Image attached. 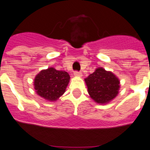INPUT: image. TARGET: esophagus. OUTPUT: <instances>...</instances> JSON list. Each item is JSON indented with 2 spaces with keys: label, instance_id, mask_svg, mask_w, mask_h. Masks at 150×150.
Instances as JSON below:
<instances>
[{
  "label": "esophagus",
  "instance_id": "obj_1",
  "mask_svg": "<svg viewBox=\"0 0 150 150\" xmlns=\"http://www.w3.org/2000/svg\"><path fill=\"white\" fill-rule=\"evenodd\" d=\"M74 75L76 77H82V73H81V72H78V71H75V72H74Z\"/></svg>",
  "mask_w": 150,
  "mask_h": 150
}]
</instances>
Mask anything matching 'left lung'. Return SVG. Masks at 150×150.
<instances>
[{
  "mask_svg": "<svg viewBox=\"0 0 150 150\" xmlns=\"http://www.w3.org/2000/svg\"><path fill=\"white\" fill-rule=\"evenodd\" d=\"M85 82L90 97L99 104H106L114 100L120 88L119 78L103 67L97 68L85 78Z\"/></svg>",
  "mask_w": 150,
  "mask_h": 150,
  "instance_id": "1",
  "label": "left lung"
}]
</instances>
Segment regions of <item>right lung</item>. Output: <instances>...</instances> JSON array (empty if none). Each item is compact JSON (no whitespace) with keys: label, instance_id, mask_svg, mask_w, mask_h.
<instances>
[{"label":"right lung","instance_id":"obj_1","mask_svg":"<svg viewBox=\"0 0 150 150\" xmlns=\"http://www.w3.org/2000/svg\"><path fill=\"white\" fill-rule=\"evenodd\" d=\"M69 79L65 71L50 67L36 75L33 85L38 95L49 101H56L65 92Z\"/></svg>","mask_w":150,"mask_h":150}]
</instances>
